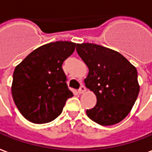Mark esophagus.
I'll use <instances>...</instances> for the list:
<instances>
[{"instance_id": "34e87169", "label": "esophagus", "mask_w": 152, "mask_h": 152, "mask_svg": "<svg viewBox=\"0 0 152 152\" xmlns=\"http://www.w3.org/2000/svg\"><path fill=\"white\" fill-rule=\"evenodd\" d=\"M86 91V88L83 86V85H81L80 88H79V89H78V94H83V93H84Z\"/></svg>"}]
</instances>
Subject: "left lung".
Here are the masks:
<instances>
[{"label": "left lung", "instance_id": "1", "mask_svg": "<svg viewBox=\"0 0 152 152\" xmlns=\"http://www.w3.org/2000/svg\"><path fill=\"white\" fill-rule=\"evenodd\" d=\"M76 50L89 70L85 85L97 97L95 107L86 111L88 117L102 126L122 121L139 94L137 69L120 53L102 45L77 44Z\"/></svg>", "mask_w": 152, "mask_h": 152}]
</instances>
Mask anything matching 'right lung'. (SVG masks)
Listing matches in <instances>:
<instances>
[{
    "instance_id": "1",
    "label": "right lung",
    "mask_w": 152,
    "mask_h": 152,
    "mask_svg": "<svg viewBox=\"0 0 152 152\" xmlns=\"http://www.w3.org/2000/svg\"><path fill=\"white\" fill-rule=\"evenodd\" d=\"M76 44L56 41L31 52L13 74L11 93L23 117L33 123H46L62 113L73 93L67 85L64 61L74 53Z\"/></svg>"
}]
</instances>
